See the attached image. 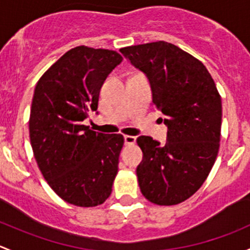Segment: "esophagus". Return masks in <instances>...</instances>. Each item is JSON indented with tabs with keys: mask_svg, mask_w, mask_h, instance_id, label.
I'll list each match as a JSON object with an SVG mask.
<instances>
[{
	"mask_svg": "<svg viewBox=\"0 0 250 250\" xmlns=\"http://www.w3.org/2000/svg\"><path fill=\"white\" fill-rule=\"evenodd\" d=\"M124 140L126 144H135L136 143V137L135 136H130V135H125Z\"/></svg>",
	"mask_w": 250,
	"mask_h": 250,
	"instance_id": "esophagus-1",
	"label": "esophagus"
}]
</instances>
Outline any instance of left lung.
<instances>
[{"label": "left lung", "mask_w": 250, "mask_h": 250, "mask_svg": "<svg viewBox=\"0 0 250 250\" xmlns=\"http://www.w3.org/2000/svg\"><path fill=\"white\" fill-rule=\"evenodd\" d=\"M144 72L153 102L166 117L167 142L141 136L137 167L141 192L159 206L178 205L207 179L219 151L221 97L205 65L165 41L120 49Z\"/></svg>", "instance_id": "1"}]
</instances>
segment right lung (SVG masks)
<instances>
[{
	"mask_svg": "<svg viewBox=\"0 0 250 250\" xmlns=\"http://www.w3.org/2000/svg\"><path fill=\"white\" fill-rule=\"evenodd\" d=\"M122 61L115 50L79 45L36 85L29 120L33 155L49 187L78 207L102 205L117 177L123 135L95 132L83 122L97 110L102 84Z\"/></svg>",
	"mask_w": 250,
	"mask_h": 250,
	"instance_id": "obj_1",
	"label": "right lung"
}]
</instances>
